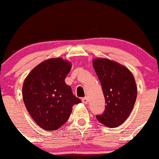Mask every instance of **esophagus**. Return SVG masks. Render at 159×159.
<instances>
[{
    "label": "esophagus",
    "instance_id": "obj_1",
    "mask_svg": "<svg viewBox=\"0 0 159 159\" xmlns=\"http://www.w3.org/2000/svg\"><path fill=\"white\" fill-rule=\"evenodd\" d=\"M82 102L83 103H84V104H87V103H88V98L87 97L82 98Z\"/></svg>",
    "mask_w": 159,
    "mask_h": 159
}]
</instances>
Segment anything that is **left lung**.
Instances as JSON below:
<instances>
[{
    "mask_svg": "<svg viewBox=\"0 0 159 159\" xmlns=\"http://www.w3.org/2000/svg\"><path fill=\"white\" fill-rule=\"evenodd\" d=\"M93 67L107 103L103 113L96 115V118L109 128L119 126L128 118L136 102L134 77L128 68L107 59H95Z\"/></svg>",
    "mask_w": 159,
    "mask_h": 159,
    "instance_id": "1",
    "label": "left lung"
}]
</instances>
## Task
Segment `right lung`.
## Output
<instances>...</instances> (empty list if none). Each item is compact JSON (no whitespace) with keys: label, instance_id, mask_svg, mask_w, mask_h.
Returning a JSON list of instances; mask_svg holds the SVG:
<instances>
[{"label":"right lung","instance_id":"obj_1","mask_svg":"<svg viewBox=\"0 0 159 159\" xmlns=\"http://www.w3.org/2000/svg\"><path fill=\"white\" fill-rule=\"evenodd\" d=\"M71 63L62 58L47 59L30 71L23 85V99L28 112L41 129L56 130L69 118L72 107L81 103L65 78Z\"/></svg>","mask_w":159,"mask_h":159}]
</instances>
